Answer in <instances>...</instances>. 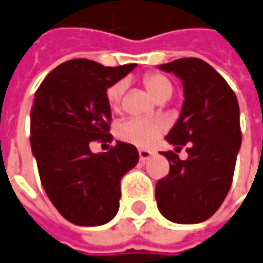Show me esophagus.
I'll list each match as a JSON object with an SVG mask.
<instances>
[{"mask_svg":"<svg viewBox=\"0 0 263 263\" xmlns=\"http://www.w3.org/2000/svg\"><path fill=\"white\" fill-rule=\"evenodd\" d=\"M152 155L153 153L151 152V151H146V149H140V151H139V158H140L142 162H146L147 159H151Z\"/></svg>","mask_w":263,"mask_h":263,"instance_id":"obj_1","label":"esophagus"}]
</instances>
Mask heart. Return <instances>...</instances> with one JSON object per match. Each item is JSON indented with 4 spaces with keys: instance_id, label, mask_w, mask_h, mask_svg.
Here are the masks:
<instances>
[{
    "instance_id": "1",
    "label": "heart",
    "mask_w": 263,
    "mask_h": 263,
    "mask_svg": "<svg viewBox=\"0 0 263 263\" xmlns=\"http://www.w3.org/2000/svg\"><path fill=\"white\" fill-rule=\"evenodd\" d=\"M143 84L147 92L158 101L163 97H171L172 84L163 75L152 73L144 77ZM123 95V84L117 82L107 89V103L111 110H119ZM168 127L166 121L162 117H146V119H126L120 121L116 127V135L120 140L135 144L139 147H151Z\"/></svg>"
}]
</instances>
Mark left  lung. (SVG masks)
Instances as JSON below:
<instances>
[{
    "instance_id": "8db88e82",
    "label": "left lung",
    "mask_w": 263,
    "mask_h": 263,
    "mask_svg": "<svg viewBox=\"0 0 263 263\" xmlns=\"http://www.w3.org/2000/svg\"><path fill=\"white\" fill-rule=\"evenodd\" d=\"M182 81L181 114L166 136L169 143L188 144L181 160L168 151V177L158 181L155 195L162 216L178 224L210 218L224 201L242 144L237 98L224 78L207 62L184 58L158 66Z\"/></svg>"
}]
</instances>
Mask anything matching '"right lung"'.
I'll return each mask as SVG.
<instances>
[{"instance_id":"obj_1","label":"right lung","mask_w":263,"mask_h":263,"mask_svg":"<svg viewBox=\"0 0 263 263\" xmlns=\"http://www.w3.org/2000/svg\"><path fill=\"white\" fill-rule=\"evenodd\" d=\"M136 68L72 59L37 88L30 112V144L49 200L68 221L94 227L119 211L120 181L139 162L133 144L116 142L92 153V140H111L107 89Z\"/></svg>"}]
</instances>
